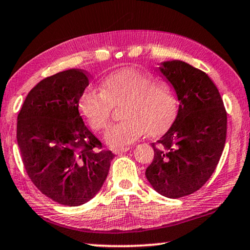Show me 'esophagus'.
Segmentation results:
<instances>
[{"label": "esophagus", "instance_id": "esophagus-1", "mask_svg": "<svg viewBox=\"0 0 250 250\" xmlns=\"http://www.w3.org/2000/svg\"><path fill=\"white\" fill-rule=\"evenodd\" d=\"M129 150H130L129 146H125V147H120V149L113 150V153H115V154H122V153H125V152L129 151Z\"/></svg>", "mask_w": 250, "mask_h": 250}]
</instances>
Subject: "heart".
<instances>
[{"label": "heart", "mask_w": 250, "mask_h": 250, "mask_svg": "<svg viewBox=\"0 0 250 250\" xmlns=\"http://www.w3.org/2000/svg\"><path fill=\"white\" fill-rule=\"evenodd\" d=\"M121 107L122 120L110 126L104 142L120 149L141 134L159 135L167 131L177 113L174 92L166 83L137 69H121L105 77L100 90L88 88L79 99V111L90 128L100 131L107 126L112 105Z\"/></svg>", "instance_id": "1"}]
</instances>
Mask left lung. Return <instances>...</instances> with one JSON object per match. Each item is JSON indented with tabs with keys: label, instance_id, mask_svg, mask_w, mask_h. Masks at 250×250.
<instances>
[{
	"label": "left lung",
	"instance_id": "8db88e82",
	"mask_svg": "<svg viewBox=\"0 0 250 250\" xmlns=\"http://www.w3.org/2000/svg\"><path fill=\"white\" fill-rule=\"evenodd\" d=\"M160 73L174 88L179 110L156 143L146 180L161 195L179 198L204 185L226 141L227 113L217 87L204 71L182 61L162 62Z\"/></svg>",
	"mask_w": 250,
	"mask_h": 250
}]
</instances>
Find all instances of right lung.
<instances>
[{
  "label": "right lung",
  "instance_id": "1",
  "mask_svg": "<svg viewBox=\"0 0 250 250\" xmlns=\"http://www.w3.org/2000/svg\"><path fill=\"white\" fill-rule=\"evenodd\" d=\"M89 78L68 69L42 80L18 116V145L29 179L54 202L79 206L103 188L115 158L83 124L79 99Z\"/></svg>",
  "mask_w": 250,
  "mask_h": 250
}]
</instances>
